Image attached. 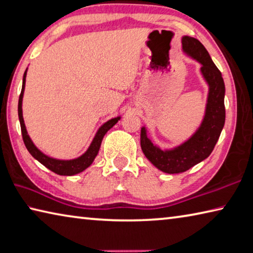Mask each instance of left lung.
Listing matches in <instances>:
<instances>
[{
    "instance_id": "obj_1",
    "label": "left lung",
    "mask_w": 253,
    "mask_h": 253,
    "mask_svg": "<svg viewBox=\"0 0 253 253\" xmlns=\"http://www.w3.org/2000/svg\"><path fill=\"white\" fill-rule=\"evenodd\" d=\"M182 51L190 59L201 64L200 72L208 85L205 114L196 132L189 139L171 149H160L148 135L145 126L141 127V149L145 158L162 172L181 173L210 156L219 140L225 122V86L221 72L209 52L197 39L183 35Z\"/></svg>"
}]
</instances>
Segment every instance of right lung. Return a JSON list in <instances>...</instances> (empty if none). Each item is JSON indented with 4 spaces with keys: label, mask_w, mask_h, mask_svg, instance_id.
<instances>
[{
    "label": "right lung",
    "mask_w": 253,
    "mask_h": 253,
    "mask_svg": "<svg viewBox=\"0 0 253 253\" xmlns=\"http://www.w3.org/2000/svg\"><path fill=\"white\" fill-rule=\"evenodd\" d=\"M26 72H28V69L25 70L24 75H23V83H22V91L20 94L19 99V106H17V112H19V120L21 124V131H22V136H23V141L28 151L31 153L34 159L42 163L44 167H46L48 170H51L54 173L59 175H74L78 174L80 172L84 171L87 169L88 167L92 165V162L94 161L95 157L99 153V150L101 147V142L103 140V136L105 135L106 132H108L111 127H113L115 124L120 121L121 117H115L113 119H110L109 121L102 124V126L97 129L96 133L93 138L91 144L88 145V148L85 152H84L82 156H80L75 159H70V160H61V159H55L52 157H48L46 154H44L41 150H39L33 141L31 140L30 135L28 134V131H26L24 119H23V111H22V102H23V95H24V88H25V79H26Z\"/></svg>",
    "instance_id": "right-lung-1"
}]
</instances>
